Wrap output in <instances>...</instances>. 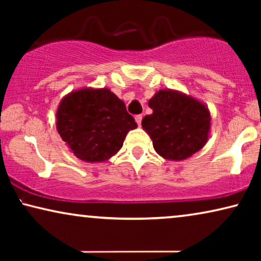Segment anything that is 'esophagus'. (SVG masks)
<instances>
[{
	"instance_id": "1",
	"label": "esophagus",
	"mask_w": 261,
	"mask_h": 261,
	"mask_svg": "<svg viewBox=\"0 0 261 261\" xmlns=\"http://www.w3.org/2000/svg\"><path fill=\"white\" fill-rule=\"evenodd\" d=\"M135 121H137V123H138V126H141V121H142V115H140V114H139V115H135Z\"/></svg>"
}]
</instances>
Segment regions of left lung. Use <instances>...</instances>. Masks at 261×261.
<instances>
[{
  "label": "left lung",
  "mask_w": 261,
  "mask_h": 261,
  "mask_svg": "<svg viewBox=\"0 0 261 261\" xmlns=\"http://www.w3.org/2000/svg\"><path fill=\"white\" fill-rule=\"evenodd\" d=\"M151 115L142 119V128L158 154L183 160L199 151L208 140L210 114L196 99L179 92L160 90L149 99Z\"/></svg>",
  "instance_id": "obj_1"
}]
</instances>
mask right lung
Returning <instances> with one entry per match:
<instances>
[{"label": "right lung", "instance_id": "right-lung-1", "mask_svg": "<svg viewBox=\"0 0 261 261\" xmlns=\"http://www.w3.org/2000/svg\"><path fill=\"white\" fill-rule=\"evenodd\" d=\"M137 128L124 103L108 89H82L60 102L57 129L73 154L84 162H105Z\"/></svg>", "mask_w": 261, "mask_h": 261}]
</instances>
